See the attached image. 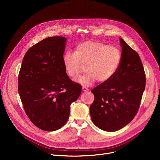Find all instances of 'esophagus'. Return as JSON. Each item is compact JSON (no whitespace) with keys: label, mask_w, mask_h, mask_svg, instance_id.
I'll return each mask as SVG.
<instances>
[{"label":"esophagus","mask_w":160,"mask_h":160,"mask_svg":"<svg viewBox=\"0 0 160 160\" xmlns=\"http://www.w3.org/2000/svg\"><path fill=\"white\" fill-rule=\"evenodd\" d=\"M82 90H83V91H84V92H86V91L88 90V88L85 87H82Z\"/></svg>","instance_id":"34e87169"}]
</instances>
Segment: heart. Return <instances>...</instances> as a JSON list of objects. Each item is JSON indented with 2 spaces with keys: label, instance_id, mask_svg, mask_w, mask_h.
I'll use <instances>...</instances> for the list:
<instances>
[{
  "label": "heart",
  "instance_id": "heart-1",
  "mask_svg": "<svg viewBox=\"0 0 160 160\" xmlns=\"http://www.w3.org/2000/svg\"><path fill=\"white\" fill-rule=\"evenodd\" d=\"M122 60V53L115 47L89 41L78 45L74 52L67 51L62 62L68 75L76 78L85 65L84 75L77 82L85 86L97 80L104 83L109 81L117 73Z\"/></svg>",
  "mask_w": 160,
  "mask_h": 160
}]
</instances>
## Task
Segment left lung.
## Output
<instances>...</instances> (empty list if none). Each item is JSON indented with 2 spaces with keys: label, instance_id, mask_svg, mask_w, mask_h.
Instances as JSON below:
<instances>
[{
  "label": "left lung",
  "instance_id": "left-lung-1",
  "mask_svg": "<svg viewBox=\"0 0 160 160\" xmlns=\"http://www.w3.org/2000/svg\"><path fill=\"white\" fill-rule=\"evenodd\" d=\"M122 49L118 69L109 81L96 87L90 106L91 120L100 129L117 131L128 124L138 111L146 86L139 54L120 38Z\"/></svg>",
  "mask_w": 160,
  "mask_h": 160
}]
</instances>
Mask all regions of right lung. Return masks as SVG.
Segmentation results:
<instances>
[{
    "instance_id": "right-lung-1",
    "label": "right lung",
    "mask_w": 160,
    "mask_h": 160,
    "mask_svg": "<svg viewBox=\"0 0 160 160\" xmlns=\"http://www.w3.org/2000/svg\"><path fill=\"white\" fill-rule=\"evenodd\" d=\"M67 39L50 37L30 48L22 61L18 92L30 121L45 131H55L67 122L71 104L82 86L64 70L63 54Z\"/></svg>"
}]
</instances>
